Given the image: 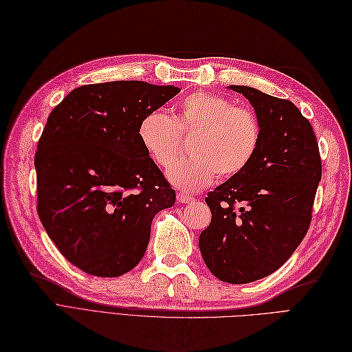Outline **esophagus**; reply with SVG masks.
I'll return each instance as SVG.
<instances>
[{
	"instance_id": "obj_1",
	"label": "esophagus",
	"mask_w": 352,
	"mask_h": 352,
	"mask_svg": "<svg viewBox=\"0 0 352 352\" xmlns=\"http://www.w3.org/2000/svg\"><path fill=\"white\" fill-rule=\"evenodd\" d=\"M176 199H177V203H182V204H188V203H192V201H194V198L189 197V195L185 194V192H179V194L176 195Z\"/></svg>"
}]
</instances>
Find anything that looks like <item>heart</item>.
Instances as JSON below:
<instances>
[{"label":"heart","instance_id":"obj_1","mask_svg":"<svg viewBox=\"0 0 352 352\" xmlns=\"http://www.w3.org/2000/svg\"><path fill=\"white\" fill-rule=\"evenodd\" d=\"M180 135L189 140L192 157L168 168L170 184L185 192H197L216 176L230 179L249 167L258 154L262 127L256 113L219 94L197 91L179 100L170 118L151 111L140 120L138 138L148 155L167 168L180 149Z\"/></svg>","mask_w":352,"mask_h":352}]
</instances>
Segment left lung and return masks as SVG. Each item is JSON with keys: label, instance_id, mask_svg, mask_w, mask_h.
<instances>
[{"label": "left lung", "instance_id": "8db88e82", "mask_svg": "<svg viewBox=\"0 0 352 352\" xmlns=\"http://www.w3.org/2000/svg\"><path fill=\"white\" fill-rule=\"evenodd\" d=\"M230 89L252 103L261 145L244 172L207 194L212 222L198 244L214 277L245 284L277 271L307 235L321 158L311 122L290 100L245 85Z\"/></svg>", "mask_w": 352, "mask_h": 352}]
</instances>
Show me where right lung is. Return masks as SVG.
I'll return each mask as SVG.
<instances>
[{"instance_id": "obj_1", "label": "right lung", "mask_w": 352, "mask_h": 352, "mask_svg": "<svg viewBox=\"0 0 352 352\" xmlns=\"http://www.w3.org/2000/svg\"><path fill=\"white\" fill-rule=\"evenodd\" d=\"M179 87L109 81L72 90L50 112L35 153L36 212L81 271L120 277L144 258L151 222L176 192L138 138L140 120Z\"/></svg>"}]
</instances>
